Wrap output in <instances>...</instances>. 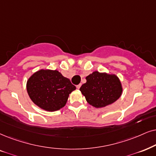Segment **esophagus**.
Listing matches in <instances>:
<instances>
[{
	"label": "esophagus",
	"mask_w": 156,
	"mask_h": 156,
	"mask_svg": "<svg viewBox=\"0 0 156 156\" xmlns=\"http://www.w3.org/2000/svg\"><path fill=\"white\" fill-rule=\"evenodd\" d=\"M80 86H81V84H78V85H77V86H76V88H78V89H79V88H80Z\"/></svg>",
	"instance_id": "esophagus-1"
}]
</instances>
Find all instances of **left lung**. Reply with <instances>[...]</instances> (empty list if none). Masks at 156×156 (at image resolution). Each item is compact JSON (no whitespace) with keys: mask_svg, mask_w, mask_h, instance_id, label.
<instances>
[{"mask_svg":"<svg viewBox=\"0 0 156 156\" xmlns=\"http://www.w3.org/2000/svg\"><path fill=\"white\" fill-rule=\"evenodd\" d=\"M86 79L80 90L94 107L102 108L113 104L122 95V83L116 75L94 71Z\"/></svg>","mask_w":156,"mask_h":156,"instance_id":"obj_1","label":"left lung"}]
</instances>
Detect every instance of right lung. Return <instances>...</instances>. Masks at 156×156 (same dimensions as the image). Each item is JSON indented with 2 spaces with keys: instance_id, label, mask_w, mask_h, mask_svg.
Instances as JSON below:
<instances>
[{
  "instance_id": "add662e5",
  "label": "right lung",
  "mask_w": 156,
  "mask_h": 156,
  "mask_svg": "<svg viewBox=\"0 0 156 156\" xmlns=\"http://www.w3.org/2000/svg\"><path fill=\"white\" fill-rule=\"evenodd\" d=\"M76 86L58 70H42L34 73L27 83L29 97L39 108L48 112L65 106L69 94Z\"/></svg>"
}]
</instances>
